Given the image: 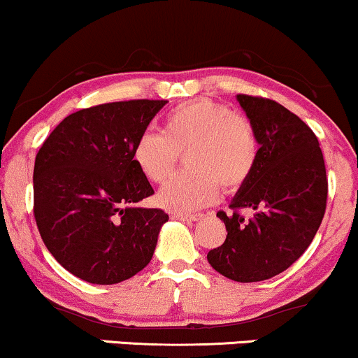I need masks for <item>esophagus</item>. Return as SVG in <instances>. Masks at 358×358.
<instances>
[{"label": "esophagus", "mask_w": 358, "mask_h": 358, "mask_svg": "<svg viewBox=\"0 0 358 358\" xmlns=\"http://www.w3.org/2000/svg\"><path fill=\"white\" fill-rule=\"evenodd\" d=\"M172 217H174V220H178V221H197V220H201V217H203V214H184V213H172L171 214Z\"/></svg>", "instance_id": "1"}]
</instances>
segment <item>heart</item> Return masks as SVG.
I'll list each match as a JSON object with an SVG mask.
<instances>
[{"label":"heart","mask_w":358,"mask_h":358,"mask_svg":"<svg viewBox=\"0 0 358 358\" xmlns=\"http://www.w3.org/2000/svg\"><path fill=\"white\" fill-rule=\"evenodd\" d=\"M184 152L187 171L159 192L157 203L174 213L204 208L222 191L234 192L251 179L258 166L259 141L248 117L226 105L197 99L164 115L161 134L142 132L132 161L152 184H164Z\"/></svg>","instance_id":"b5f03b06"}]
</instances>
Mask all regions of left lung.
Instances as JSON below:
<instances>
[{
	"label": "left lung",
	"instance_id": "obj_1",
	"mask_svg": "<svg viewBox=\"0 0 358 358\" xmlns=\"http://www.w3.org/2000/svg\"><path fill=\"white\" fill-rule=\"evenodd\" d=\"M236 99L258 134L259 159L231 201L233 213H217L228 236L208 262L226 278L253 283L280 275L305 253L325 214L329 180L318 138L300 117L263 96Z\"/></svg>",
	"mask_w": 358,
	"mask_h": 358
}]
</instances>
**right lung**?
Here are the masks:
<instances>
[{"label": "right lung", "instance_id": "add662e5", "mask_svg": "<svg viewBox=\"0 0 358 358\" xmlns=\"http://www.w3.org/2000/svg\"><path fill=\"white\" fill-rule=\"evenodd\" d=\"M167 100H125L70 113L33 171V214L53 258L80 280L113 285L152 259L162 209L137 208L154 189L132 161L137 137Z\"/></svg>", "mask_w": 358, "mask_h": 358}]
</instances>
